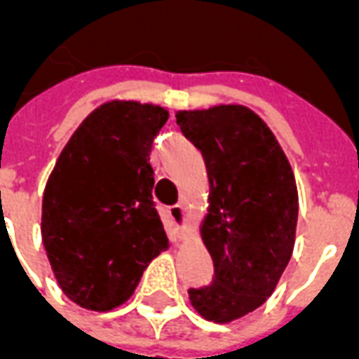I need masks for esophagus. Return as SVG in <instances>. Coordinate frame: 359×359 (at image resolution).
Masks as SVG:
<instances>
[{
	"instance_id": "obj_1",
	"label": "esophagus",
	"mask_w": 359,
	"mask_h": 359,
	"mask_svg": "<svg viewBox=\"0 0 359 359\" xmlns=\"http://www.w3.org/2000/svg\"><path fill=\"white\" fill-rule=\"evenodd\" d=\"M169 213H171V217L177 221V225H179V233L182 238H187L188 231H190V217H188V211L184 205H172L169 208Z\"/></svg>"
}]
</instances>
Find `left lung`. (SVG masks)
Listing matches in <instances>:
<instances>
[{"label": "left lung", "instance_id": "left-lung-1", "mask_svg": "<svg viewBox=\"0 0 359 359\" xmlns=\"http://www.w3.org/2000/svg\"><path fill=\"white\" fill-rule=\"evenodd\" d=\"M175 117L202 151L210 179L200 233L215 275L188 296L203 319L231 323L269 298L292 257L296 179L275 134L246 105L221 103Z\"/></svg>", "mask_w": 359, "mask_h": 359}]
</instances>
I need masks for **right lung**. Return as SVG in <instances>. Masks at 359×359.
I'll return each instance as SVG.
<instances>
[{"instance_id": "obj_1", "label": "right lung", "mask_w": 359, "mask_h": 359, "mask_svg": "<svg viewBox=\"0 0 359 359\" xmlns=\"http://www.w3.org/2000/svg\"><path fill=\"white\" fill-rule=\"evenodd\" d=\"M169 111L111 100L82 121L46 182L42 242L61 290L81 308L125 304L169 248L151 198V142Z\"/></svg>"}]
</instances>
